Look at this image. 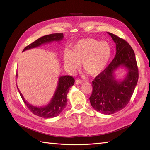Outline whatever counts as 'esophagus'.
<instances>
[{"mask_svg":"<svg viewBox=\"0 0 150 150\" xmlns=\"http://www.w3.org/2000/svg\"><path fill=\"white\" fill-rule=\"evenodd\" d=\"M75 83L76 84H82L83 83V81L81 80V79H76L75 81Z\"/></svg>","mask_w":150,"mask_h":150,"instance_id":"34e87169","label":"esophagus"}]
</instances>
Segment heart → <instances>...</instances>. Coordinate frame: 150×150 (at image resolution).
<instances>
[{
  "label": "heart",
  "mask_w": 150,
  "mask_h": 150,
  "mask_svg": "<svg viewBox=\"0 0 150 150\" xmlns=\"http://www.w3.org/2000/svg\"><path fill=\"white\" fill-rule=\"evenodd\" d=\"M112 56L110 44L93 38H85L76 42L69 51L63 54L64 65L71 71L78 69L79 62L88 74L94 76L104 71Z\"/></svg>",
  "instance_id": "obj_1"
}]
</instances>
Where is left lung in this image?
Segmentation results:
<instances>
[{
    "instance_id": "obj_1",
    "label": "left lung",
    "mask_w": 150,
    "mask_h": 150,
    "mask_svg": "<svg viewBox=\"0 0 150 150\" xmlns=\"http://www.w3.org/2000/svg\"><path fill=\"white\" fill-rule=\"evenodd\" d=\"M108 34L116 44V56L93 81V92L89 98L92 107L104 115H111L123 109L132 96L138 80L133 49L124 39L112 33ZM120 67H124L127 72L122 80L115 77V71Z\"/></svg>"
}]
</instances>
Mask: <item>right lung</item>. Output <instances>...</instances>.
I'll return each instance as SVG.
<instances>
[{"instance_id":"1","label":"right lung","mask_w":150,"mask_h":150,"mask_svg":"<svg viewBox=\"0 0 150 150\" xmlns=\"http://www.w3.org/2000/svg\"><path fill=\"white\" fill-rule=\"evenodd\" d=\"M63 38H64V35L62 33L52 34L42 36L25 47L22 52L26 51V50L39 47L42 44L51 43L53 41L59 42L63 39ZM16 76L17 77V74H16ZM74 79L72 76H60L59 78L57 86L55 93H54L51 101L45 106H34L31 105L28 101H25L20 90L18 87L17 88L25 104L33 114L44 117V118H52V117L58 116L66 108L67 94L69 92V88L74 85Z\"/></svg>"}]
</instances>
